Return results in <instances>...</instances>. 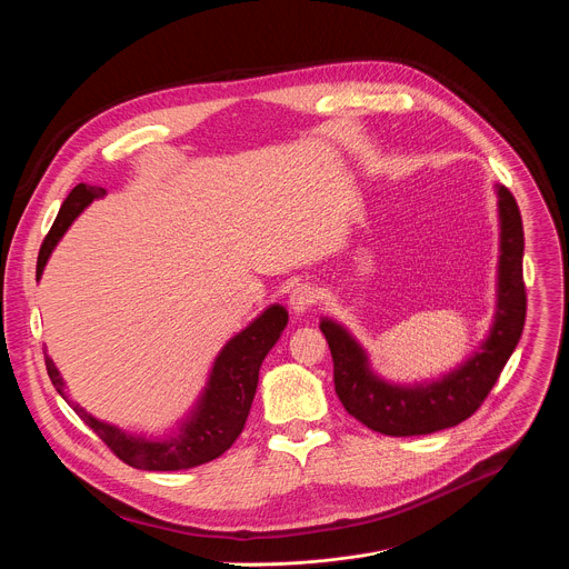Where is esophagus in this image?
I'll list each match as a JSON object with an SVG mask.
<instances>
[{"mask_svg": "<svg viewBox=\"0 0 569 569\" xmlns=\"http://www.w3.org/2000/svg\"><path fill=\"white\" fill-rule=\"evenodd\" d=\"M319 299V292L315 286L310 283H299L292 292H290V308L299 315V312H306L310 310Z\"/></svg>", "mask_w": 569, "mask_h": 569, "instance_id": "1", "label": "esophagus"}]
</instances>
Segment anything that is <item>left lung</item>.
Wrapping results in <instances>:
<instances>
[{"label": "left lung", "instance_id": "left-lung-1", "mask_svg": "<svg viewBox=\"0 0 569 569\" xmlns=\"http://www.w3.org/2000/svg\"><path fill=\"white\" fill-rule=\"evenodd\" d=\"M500 204V283L491 336L459 369L437 382L398 387L369 371L360 345L331 319L319 329L333 356L336 393L345 410L387 437H417L459 426L472 417L491 393L525 329L527 290L522 279L525 231L518 202L507 187H498Z\"/></svg>", "mask_w": 569, "mask_h": 569}]
</instances>
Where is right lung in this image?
<instances>
[{
	"mask_svg": "<svg viewBox=\"0 0 569 569\" xmlns=\"http://www.w3.org/2000/svg\"><path fill=\"white\" fill-rule=\"evenodd\" d=\"M106 189L78 184L71 189L67 200L62 202L49 233L38 254V277L42 274L49 254L53 252L56 242L62 238L73 218L83 211L94 198H103ZM288 323V312L283 306H270L259 319H254L246 331L231 338L209 376V387L202 393V400L193 417L180 428V435L164 441H148L143 437H130L114 426H108L94 417H90L80 405H73V412L86 421L92 432L128 466L139 470H184L200 463H207L220 457L238 435L246 428L252 400L257 393L259 369L281 331ZM47 373L58 393L64 396V385L53 367L51 358L44 356ZM67 398V396H64ZM69 400V398H67Z\"/></svg>",
	"mask_w": 569,
	"mask_h": 569,
	"instance_id": "right-lung-1",
	"label": "right lung"
}]
</instances>
